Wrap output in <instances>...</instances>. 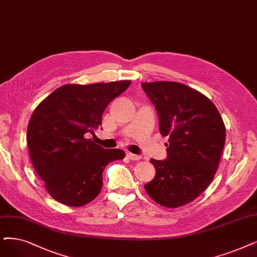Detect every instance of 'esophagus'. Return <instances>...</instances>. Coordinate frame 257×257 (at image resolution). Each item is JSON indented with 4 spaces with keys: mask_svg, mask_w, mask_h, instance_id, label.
Here are the masks:
<instances>
[{
    "mask_svg": "<svg viewBox=\"0 0 257 257\" xmlns=\"http://www.w3.org/2000/svg\"><path fill=\"white\" fill-rule=\"evenodd\" d=\"M126 156H127L131 160H139V159L141 158V156L135 155V154H132V153H126Z\"/></svg>",
    "mask_w": 257,
    "mask_h": 257,
    "instance_id": "obj_1",
    "label": "esophagus"
}]
</instances>
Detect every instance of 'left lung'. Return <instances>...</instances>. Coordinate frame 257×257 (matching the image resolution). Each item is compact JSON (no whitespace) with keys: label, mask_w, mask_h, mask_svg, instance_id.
I'll list each match as a JSON object with an SVG mask.
<instances>
[{"label":"left lung","mask_w":257,"mask_h":257,"mask_svg":"<svg viewBox=\"0 0 257 257\" xmlns=\"http://www.w3.org/2000/svg\"><path fill=\"white\" fill-rule=\"evenodd\" d=\"M141 86L157 109L160 134L169 136L168 157L151 159L156 176L145 189L161 206L178 208L213 180L224 147V123L211 100L187 85L157 81Z\"/></svg>","instance_id":"left-lung-1"}]
</instances>
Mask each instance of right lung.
Masks as SVG:
<instances>
[{"mask_svg": "<svg viewBox=\"0 0 257 257\" xmlns=\"http://www.w3.org/2000/svg\"><path fill=\"white\" fill-rule=\"evenodd\" d=\"M131 84L123 80L57 88L35 109L27 127L33 166L49 195L69 207L94 200L102 188V173L111 161L123 159L119 149L106 150L86 139L102 124L111 100Z\"/></svg>", "mask_w": 257, "mask_h": 257, "instance_id": "right-lung-1", "label": "right lung"}]
</instances>
